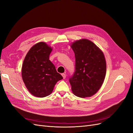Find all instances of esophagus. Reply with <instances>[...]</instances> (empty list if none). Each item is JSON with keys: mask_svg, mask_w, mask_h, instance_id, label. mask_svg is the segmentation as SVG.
<instances>
[{"mask_svg": "<svg viewBox=\"0 0 133 133\" xmlns=\"http://www.w3.org/2000/svg\"><path fill=\"white\" fill-rule=\"evenodd\" d=\"M62 76H63V79H65V78H66V75H65V74L63 73V74H62Z\"/></svg>", "mask_w": 133, "mask_h": 133, "instance_id": "1", "label": "esophagus"}]
</instances>
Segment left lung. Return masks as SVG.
Wrapping results in <instances>:
<instances>
[{"label":"left lung","instance_id":"1","mask_svg":"<svg viewBox=\"0 0 133 133\" xmlns=\"http://www.w3.org/2000/svg\"><path fill=\"white\" fill-rule=\"evenodd\" d=\"M75 57V71L69 78L71 89L80 98L94 95L106 74L105 57L99 48L88 39L76 41L71 46Z\"/></svg>","mask_w":133,"mask_h":133}]
</instances>
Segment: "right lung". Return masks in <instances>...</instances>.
I'll return each mask as SVG.
<instances>
[{
	"instance_id": "right-lung-1",
	"label": "right lung",
	"mask_w": 133,
	"mask_h": 133,
	"mask_svg": "<svg viewBox=\"0 0 133 133\" xmlns=\"http://www.w3.org/2000/svg\"><path fill=\"white\" fill-rule=\"evenodd\" d=\"M51 51L45 43L40 42L31 48L24 60L23 82L30 93L37 97L50 94L55 84L63 78L49 59Z\"/></svg>"
}]
</instances>
